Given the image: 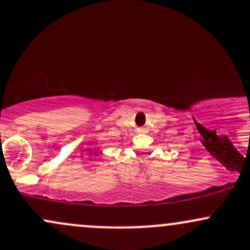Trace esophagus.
Instances as JSON below:
<instances>
[{
	"instance_id": "obj_1",
	"label": "esophagus",
	"mask_w": 250,
	"mask_h": 250,
	"mask_svg": "<svg viewBox=\"0 0 250 250\" xmlns=\"http://www.w3.org/2000/svg\"><path fill=\"white\" fill-rule=\"evenodd\" d=\"M140 131H145V129H140Z\"/></svg>"
}]
</instances>
